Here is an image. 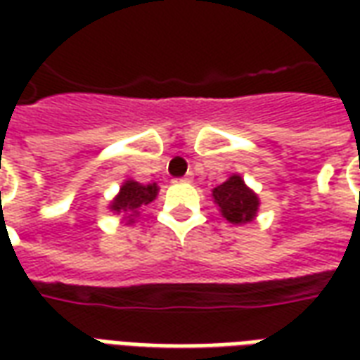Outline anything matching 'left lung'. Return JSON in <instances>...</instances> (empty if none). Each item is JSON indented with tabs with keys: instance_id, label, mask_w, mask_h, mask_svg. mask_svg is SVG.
Returning <instances> with one entry per match:
<instances>
[{
	"instance_id": "8db88e82",
	"label": "left lung",
	"mask_w": 360,
	"mask_h": 360,
	"mask_svg": "<svg viewBox=\"0 0 360 360\" xmlns=\"http://www.w3.org/2000/svg\"><path fill=\"white\" fill-rule=\"evenodd\" d=\"M158 193H160V188L156 183L144 185L141 181L129 177L121 183L119 193L113 196V200L110 202V210L117 214L121 221H125L127 226H131L136 221V218H141L142 208L156 200Z\"/></svg>"
}]
</instances>
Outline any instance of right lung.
Returning a JSON list of instances; mask_svg holds the SVG:
<instances>
[{
  "label": "right lung",
  "mask_w": 360,
  "mask_h": 360,
  "mask_svg": "<svg viewBox=\"0 0 360 360\" xmlns=\"http://www.w3.org/2000/svg\"><path fill=\"white\" fill-rule=\"evenodd\" d=\"M214 196V204H218L221 216L235 226H243L249 224L257 218L258 206H260V198L239 173H233L227 181L212 191Z\"/></svg>",
  "instance_id": "obj_1"
}]
</instances>
